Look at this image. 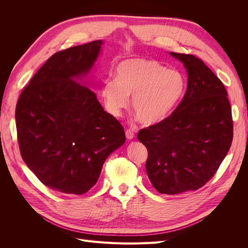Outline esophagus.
Wrapping results in <instances>:
<instances>
[{"label":"esophagus","mask_w":248,"mask_h":248,"mask_svg":"<svg viewBox=\"0 0 248 248\" xmlns=\"http://www.w3.org/2000/svg\"><path fill=\"white\" fill-rule=\"evenodd\" d=\"M125 134H126V138L128 139V140H131V139L134 138V132L131 129H126Z\"/></svg>","instance_id":"1"}]
</instances>
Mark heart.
Masks as SVG:
<instances>
[{
  "instance_id": "1",
  "label": "heart",
  "mask_w": 248,
  "mask_h": 248,
  "mask_svg": "<svg viewBox=\"0 0 248 248\" xmlns=\"http://www.w3.org/2000/svg\"><path fill=\"white\" fill-rule=\"evenodd\" d=\"M116 79L106 81L102 95L112 115L119 116L132 98V110L145 126L164 121L175 109L185 89L182 73L156 60L130 59L120 63Z\"/></svg>"
}]
</instances>
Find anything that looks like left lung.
Returning a JSON list of instances; mask_svg holds the SVG:
<instances>
[{"label": "left lung", "mask_w": 248, "mask_h": 248, "mask_svg": "<svg viewBox=\"0 0 248 248\" xmlns=\"http://www.w3.org/2000/svg\"><path fill=\"white\" fill-rule=\"evenodd\" d=\"M170 55L184 64L188 74L183 99L164 121L138 133L148 150L147 175L162 194L204 186L232 140V108L221 80L196 56Z\"/></svg>", "instance_id": "obj_1"}]
</instances>
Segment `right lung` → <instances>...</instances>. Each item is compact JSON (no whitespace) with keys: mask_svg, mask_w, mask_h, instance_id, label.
<instances>
[{"mask_svg":"<svg viewBox=\"0 0 248 248\" xmlns=\"http://www.w3.org/2000/svg\"><path fill=\"white\" fill-rule=\"evenodd\" d=\"M101 44L96 40L56 52L16 104L22 159L44 185L66 194L91 189L108 155L125 142L121 123L78 82L92 68Z\"/></svg>","mask_w":248,"mask_h":248,"instance_id":"obj_1","label":"right lung"}]
</instances>
